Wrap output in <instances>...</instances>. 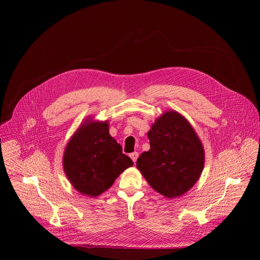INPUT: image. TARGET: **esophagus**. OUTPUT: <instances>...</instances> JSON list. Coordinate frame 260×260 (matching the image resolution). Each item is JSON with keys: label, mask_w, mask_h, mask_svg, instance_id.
Wrapping results in <instances>:
<instances>
[{"label": "esophagus", "mask_w": 260, "mask_h": 260, "mask_svg": "<svg viewBox=\"0 0 260 260\" xmlns=\"http://www.w3.org/2000/svg\"><path fill=\"white\" fill-rule=\"evenodd\" d=\"M138 156H139V154H138L137 152H134V153H132V154L129 155V157L132 158V160H133V162H134V163H135L136 161H137Z\"/></svg>", "instance_id": "esophagus-1"}]
</instances>
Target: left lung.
<instances>
[{"label":"left lung","instance_id":"8db88e82","mask_svg":"<svg viewBox=\"0 0 260 260\" xmlns=\"http://www.w3.org/2000/svg\"><path fill=\"white\" fill-rule=\"evenodd\" d=\"M151 148L137 160V169L156 192L167 198L182 196L199 180L204 148L190 123L178 112L160 115L147 133Z\"/></svg>","mask_w":260,"mask_h":260}]
</instances>
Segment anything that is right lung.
<instances>
[{"label": "right lung", "mask_w": 260, "mask_h": 260, "mask_svg": "<svg viewBox=\"0 0 260 260\" xmlns=\"http://www.w3.org/2000/svg\"><path fill=\"white\" fill-rule=\"evenodd\" d=\"M108 125V120H93L88 116L64 149L63 170L68 181L77 192L91 198L104 193L121 173L134 165L109 135Z\"/></svg>", "instance_id": "right-lung-1"}]
</instances>
